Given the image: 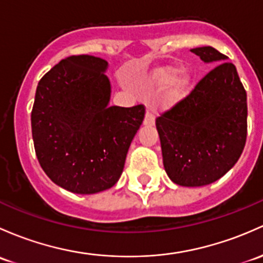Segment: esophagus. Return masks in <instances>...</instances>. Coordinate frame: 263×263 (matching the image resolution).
I'll list each match as a JSON object with an SVG mask.
<instances>
[{
  "instance_id": "34e87169",
  "label": "esophagus",
  "mask_w": 263,
  "mask_h": 263,
  "mask_svg": "<svg viewBox=\"0 0 263 263\" xmlns=\"http://www.w3.org/2000/svg\"><path fill=\"white\" fill-rule=\"evenodd\" d=\"M155 123V113L153 109H146L145 120H143V124L145 126H153Z\"/></svg>"
}]
</instances>
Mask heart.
Segmentation results:
<instances>
[{
    "instance_id": "b5f03b06",
    "label": "heart",
    "mask_w": 263,
    "mask_h": 263,
    "mask_svg": "<svg viewBox=\"0 0 263 263\" xmlns=\"http://www.w3.org/2000/svg\"><path fill=\"white\" fill-rule=\"evenodd\" d=\"M192 87V78L187 73H180L175 68L157 71L151 81V90L154 93L166 92L167 99L171 102L180 101L187 96Z\"/></svg>"
}]
</instances>
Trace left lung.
I'll return each mask as SVG.
<instances>
[{
  "label": "left lung",
  "instance_id": "8db88e82",
  "mask_svg": "<svg viewBox=\"0 0 263 263\" xmlns=\"http://www.w3.org/2000/svg\"><path fill=\"white\" fill-rule=\"evenodd\" d=\"M205 64L219 63L194 90L156 120L170 180L204 186L236 165L247 137V95L237 69L212 46L190 50Z\"/></svg>",
  "mask_w": 263,
  "mask_h": 263
}]
</instances>
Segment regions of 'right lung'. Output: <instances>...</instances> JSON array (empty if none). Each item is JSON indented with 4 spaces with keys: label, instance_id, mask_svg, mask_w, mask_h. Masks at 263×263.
<instances>
[{
    "label": "right lung",
    "instance_id": "add662e5",
    "mask_svg": "<svg viewBox=\"0 0 263 263\" xmlns=\"http://www.w3.org/2000/svg\"><path fill=\"white\" fill-rule=\"evenodd\" d=\"M108 62L92 55L63 59L39 82L32 140L52 182L74 194L112 187L145 117L143 106H109Z\"/></svg>",
    "mask_w": 263,
    "mask_h": 263
}]
</instances>
